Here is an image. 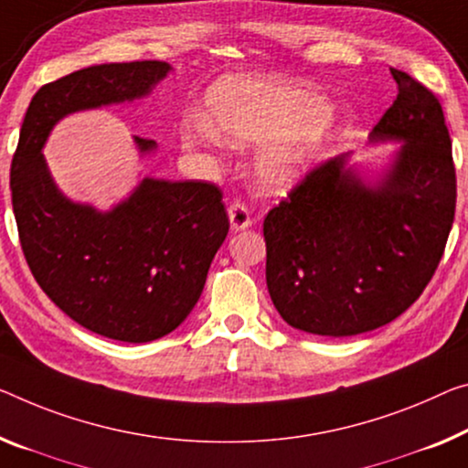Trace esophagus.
Instances as JSON below:
<instances>
[{
  "instance_id": "1",
  "label": "esophagus",
  "mask_w": 468,
  "mask_h": 468,
  "mask_svg": "<svg viewBox=\"0 0 468 468\" xmlns=\"http://www.w3.org/2000/svg\"><path fill=\"white\" fill-rule=\"evenodd\" d=\"M228 218H229V226H232L234 232H240V229H247L250 224H253V221H250L249 207L242 203H229Z\"/></svg>"
}]
</instances>
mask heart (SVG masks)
Segmentation results:
<instances>
[{
    "instance_id": "obj_1",
    "label": "heart",
    "mask_w": 468,
    "mask_h": 468,
    "mask_svg": "<svg viewBox=\"0 0 468 468\" xmlns=\"http://www.w3.org/2000/svg\"><path fill=\"white\" fill-rule=\"evenodd\" d=\"M207 119L186 123L188 146H215L219 138L259 150L255 171L263 188L282 190L314 167L328 133L330 109L318 91L303 83L229 75L207 91Z\"/></svg>"
}]
</instances>
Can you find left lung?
Instances as JSON below:
<instances>
[{"mask_svg": "<svg viewBox=\"0 0 468 468\" xmlns=\"http://www.w3.org/2000/svg\"><path fill=\"white\" fill-rule=\"evenodd\" d=\"M398 98L370 144L398 142L380 171L339 154L309 171L263 221L265 280L286 324L320 336L368 333L404 314L433 278L456 209L440 100L391 69Z\"/></svg>", "mask_w": 468, "mask_h": 468, "instance_id": "obj_1", "label": "left lung"}]
</instances>
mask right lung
Wrapping results in <instances>:
<instances>
[{"label":"right lung","mask_w":468,"mask_h":468,"mask_svg":"<svg viewBox=\"0 0 468 468\" xmlns=\"http://www.w3.org/2000/svg\"><path fill=\"white\" fill-rule=\"evenodd\" d=\"M169 73L159 60L112 62L43 85L12 159L14 218L35 280L77 324L114 341L161 339L188 318L229 229L221 190L142 177L100 211L56 186L41 150L64 117L146 98ZM133 142L140 156L156 150L154 140Z\"/></svg>","instance_id":"right-lung-1"}]
</instances>
